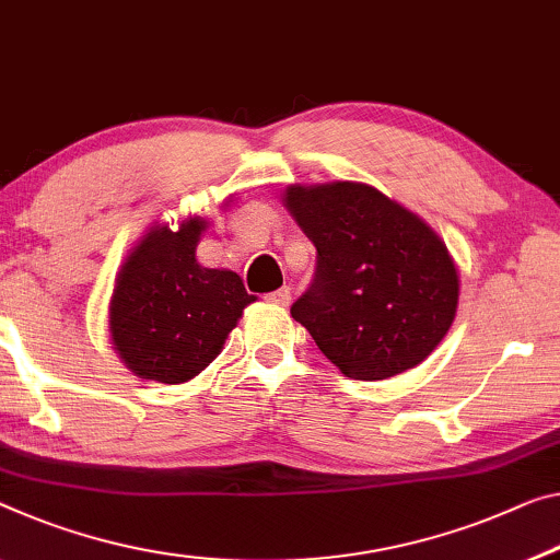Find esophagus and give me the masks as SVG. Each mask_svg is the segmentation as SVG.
Segmentation results:
<instances>
[{
	"label": "esophagus",
	"mask_w": 560,
	"mask_h": 560,
	"mask_svg": "<svg viewBox=\"0 0 560 560\" xmlns=\"http://www.w3.org/2000/svg\"><path fill=\"white\" fill-rule=\"evenodd\" d=\"M268 303H272V305H288L290 303V288H280V290H275V292H270L268 298Z\"/></svg>",
	"instance_id": "obj_1"
}]
</instances>
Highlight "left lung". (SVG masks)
<instances>
[{
	"label": "left lung",
	"instance_id": "left-lung-1",
	"mask_svg": "<svg viewBox=\"0 0 560 560\" xmlns=\"http://www.w3.org/2000/svg\"><path fill=\"white\" fill-rule=\"evenodd\" d=\"M288 212L317 247L315 282L290 313L352 381L416 368L455 320L458 265L416 212L363 183L290 185Z\"/></svg>",
	"mask_w": 560,
	"mask_h": 560
}]
</instances>
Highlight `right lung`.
Masks as SVG:
<instances>
[{
    "mask_svg": "<svg viewBox=\"0 0 560 560\" xmlns=\"http://www.w3.org/2000/svg\"><path fill=\"white\" fill-rule=\"evenodd\" d=\"M210 222L187 218L154 225L137 240L109 298V338L122 363L142 381H192L222 352L243 310L255 303L243 278L197 262Z\"/></svg>",
    "mask_w": 560,
    "mask_h": 560,
    "instance_id": "right-lung-1",
    "label": "right lung"
}]
</instances>
